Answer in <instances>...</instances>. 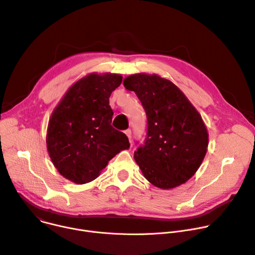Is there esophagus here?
Returning <instances> with one entry per match:
<instances>
[{"mask_svg": "<svg viewBox=\"0 0 255 255\" xmlns=\"http://www.w3.org/2000/svg\"><path fill=\"white\" fill-rule=\"evenodd\" d=\"M125 133H126L127 137H128V139H129V141H130V143H131V130H130V129L125 130Z\"/></svg>", "mask_w": 255, "mask_h": 255, "instance_id": "1", "label": "esophagus"}]
</instances>
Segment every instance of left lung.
Returning a JSON list of instances; mask_svg holds the SVG:
<instances>
[{"mask_svg": "<svg viewBox=\"0 0 255 255\" xmlns=\"http://www.w3.org/2000/svg\"><path fill=\"white\" fill-rule=\"evenodd\" d=\"M146 114L143 143L136 141V163L145 179L161 189L189 180L201 165L208 134L198 112L171 81L157 75L134 74L124 80Z\"/></svg>", "mask_w": 255, "mask_h": 255, "instance_id": "left-lung-1", "label": "left lung"}]
</instances>
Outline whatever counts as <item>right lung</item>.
<instances>
[{
    "instance_id": "add662e5",
    "label": "right lung",
    "mask_w": 255,
    "mask_h": 255,
    "mask_svg": "<svg viewBox=\"0 0 255 255\" xmlns=\"http://www.w3.org/2000/svg\"><path fill=\"white\" fill-rule=\"evenodd\" d=\"M118 74H90L69 88L53 112L47 145L59 173L77 184L95 180L109 160L130 143L112 125L109 98L120 86Z\"/></svg>"
}]
</instances>
